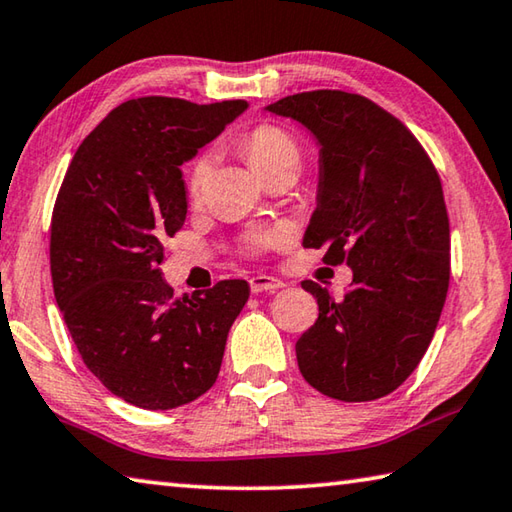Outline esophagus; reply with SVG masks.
<instances>
[{
  "label": "esophagus",
  "mask_w": 512,
  "mask_h": 512,
  "mask_svg": "<svg viewBox=\"0 0 512 512\" xmlns=\"http://www.w3.org/2000/svg\"><path fill=\"white\" fill-rule=\"evenodd\" d=\"M249 288L254 294H258V292H276L279 288H283V281L276 279V276L258 274V276H251V279H249Z\"/></svg>",
  "instance_id": "obj_1"
}]
</instances>
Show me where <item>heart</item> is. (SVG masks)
Instances as JSON below:
<instances>
[{"mask_svg":"<svg viewBox=\"0 0 512 512\" xmlns=\"http://www.w3.org/2000/svg\"><path fill=\"white\" fill-rule=\"evenodd\" d=\"M242 152H245L247 161L258 175L281 166L299 168L301 164L299 141L294 139L288 130L270 123L258 125V128L251 130L247 137L242 139ZM209 168H211V159L206 155L195 159V164L191 166V175H188V188H191V195H200L206 177H209ZM283 242H285V236L281 231H258V233H251L247 238V245L251 249L279 247Z\"/></svg>","mask_w":512,"mask_h":512,"instance_id":"1","label":"heart"}]
</instances>
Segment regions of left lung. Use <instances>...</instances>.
<instances>
[{
    "instance_id": "obj_1",
    "label": "left lung",
    "mask_w": 512,
    "mask_h": 512,
    "mask_svg": "<svg viewBox=\"0 0 512 512\" xmlns=\"http://www.w3.org/2000/svg\"><path fill=\"white\" fill-rule=\"evenodd\" d=\"M265 112L301 123L319 146L317 209L303 247L346 263L344 299L303 281L319 317L297 342L310 387L344 402L396 391L432 342L450 285V220L418 139L369 98L339 89L285 96Z\"/></svg>"
}]
</instances>
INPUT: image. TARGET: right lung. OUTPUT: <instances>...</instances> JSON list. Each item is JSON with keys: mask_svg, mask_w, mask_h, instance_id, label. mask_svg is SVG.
Returning <instances> with one entry per match:
<instances>
[{"mask_svg": "<svg viewBox=\"0 0 512 512\" xmlns=\"http://www.w3.org/2000/svg\"><path fill=\"white\" fill-rule=\"evenodd\" d=\"M247 110L146 96L121 103L80 143L51 218L56 303L89 371L134 407L193 402L220 373L247 281L173 297L161 240L186 220L182 164Z\"/></svg>", "mask_w": 512, "mask_h": 512, "instance_id": "obj_1", "label": "right lung"}]
</instances>
